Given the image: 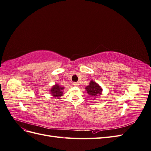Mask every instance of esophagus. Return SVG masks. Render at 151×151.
Segmentation results:
<instances>
[{"label":"esophagus","instance_id":"esophagus-1","mask_svg":"<svg viewBox=\"0 0 151 151\" xmlns=\"http://www.w3.org/2000/svg\"><path fill=\"white\" fill-rule=\"evenodd\" d=\"M73 84H74L75 86H79V83H77V82H74V83H73Z\"/></svg>","mask_w":151,"mask_h":151}]
</instances>
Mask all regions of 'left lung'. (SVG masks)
Instances as JSON below:
<instances>
[{
  "label": "left lung",
  "mask_w": 151,
  "mask_h": 151,
  "mask_svg": "<svg viewBox=\"0 0 151 151\" xmlns=\"http://www.w3.org/2000/svg\"><path fill=\"white\" fill-rule=\"evenodd\" d=\"M87 93L90 96V97L94 99L98 95H101L102 93V88L99 86L96 82L93 81H91L88 86H86L85 88Z\"/></svg>",
  "instance_id": "1"
}]
</instances>
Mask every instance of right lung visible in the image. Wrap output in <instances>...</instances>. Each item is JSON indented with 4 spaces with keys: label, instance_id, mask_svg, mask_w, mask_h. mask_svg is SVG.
I'll use <instances>...</instances> for the list:
<instances>
[{
    "label": "right lung",
    "instance_id": "right-lung-1",
    "mask_svg": "<svg viewBox=\"0 0 151 151\" xmlns=\"http://www.w3.org/2000/svg\"><path fill=\"white\" fill-rule=\"evenodd\" d=\"M63 89H64L63 87H62L57 84L52 87L51 90H50V93L52 94L53 97L57 98V99H60V97L62 96L63 95Z\"/></svg>",
    "mask_w": 151,
    "mask_h": 151
}]
</instances>
